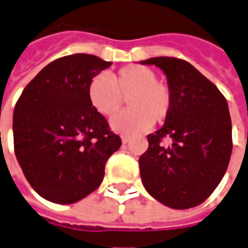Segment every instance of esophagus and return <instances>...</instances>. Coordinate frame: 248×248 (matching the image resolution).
Wrapping results in <instances>:
<instances>
[{
	"label": "esophagus",
	"mask_w": 248,
	"mask_h": 248,
	"mask_svg": "<svg viewBox=\"0 0 248 248\" xmlns=\"http://www.w3.org/2000/svg\"><path fill=\"white\" fill-rule=\"evenodd\" d=\"M123 144H128L129 142V136H122Z\"/></svg>",
	"instance_id": "1"
}]
</instances>
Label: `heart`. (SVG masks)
<instances>
[{
    "instance_id": "heart-1",
    "label": "heart",
    "mask_w": 248,
    "mask_h": 248,
    "mask_svg": "<svg viewBox=\"0 0 248 248\" xmlns=\"http://www.w3.org/2000/svg\"><path fill=\"white\" fill-rule=\"evenodd\" d=\"M89 99L103 116H112L122 108L125 99L131 108L111 120L117 132H136L162 123L172 106L170 87L157 81V73L142 65L120 69L112 79L95 76L89 83Z\"/></svg>"
}]
</instances>
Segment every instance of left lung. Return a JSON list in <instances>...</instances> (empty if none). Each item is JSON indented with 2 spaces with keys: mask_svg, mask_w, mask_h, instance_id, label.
<instances>
[{
  "mask_svg": "<svg viewBox=\"0 0 248 248\" xmlns=\"http://www.w3.org/2000/svg\"><path fill=\"white\" fill-rule=\"evenodd\" d=\"M166 74L172 106L161 129L148 135L140 174L150 195L172 209L200 205L226 172L232 149L228 102L213 82L176 57L141 61ZM171 138L169 147L161 144Z\"/></svg>",
  "mask_w": 248,
  "mask_h": 248,
  "instance_id": "obj_1",
  "label": "left lung"
}]
</instances>
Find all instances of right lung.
Here are the masks:
<instances>
[{
	"instance_id": "add662e5",
	"label": "right lung",
	"mask_w": 248,
	"mask_h": 248,
	"mask_svg": "<svg viewBox=\"0 0 248 248\" xmlns=\"http://www.w3.org/2000/svg\"><path fill=\"white\" fill-rule=\"evenodd\" d=\"M112 62L86 53L52 61L22 91L13 116L14 152L31 187L48 202L73 204L99 187L122 146L89 99V83Z\"/></svg>"
}]
</instances>
